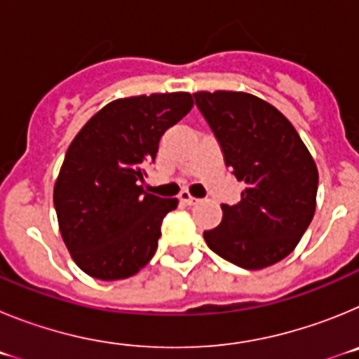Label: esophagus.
<instances>
[{
    "instance_id": "34e87169",
    "label": "esophagus",
    "mask_w": 359,
    "mask_h": 359,
    "mask_svg": "<svg viewBox=\"0 0 359 359\" xmlns=\"http://www.w3.org/2000/svg\"><path fill=\"white\" fill-rule=\"evenodd\" d=\"M180 201L185 203V205H196V203H198V198L190 196V192H187V190H182V192H180Z\"/></svg>"
}]
</instances>
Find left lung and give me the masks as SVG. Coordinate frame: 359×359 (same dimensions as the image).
<instances>
[{"instance_id": "1", "label": "left lung", "mask_w": 359, "mask_h": 359, "mask_svg": "<svg viewBox=\"0 0 359 359\" xmlns=\"http://www.w3.org/2000/svg\"><path fill=\"white\" fill-rule=\"evenodd\" d=\"M194 100L231 174L246 183L223 221L203 233L208 248L244 269H262L290 255L316 208L318 170L290 120L243 91H199Z\"/></svg>"}]
</instances>
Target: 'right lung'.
Masks as SVG:
<instances>
[{"label":"right lung","instance_id":"1","mask_svg":"<svg viewBox=\"0 0 359 359\" xmlns=\"http://www.w3.org/2000/svg\"><path fill=\"white\" fill-rule=\"evenodd\" d=\"M192 106L190 93L118 98L69 144L53 205L69 255L90 277H133L156 252L161 221L177 199L147 194L144 167L156 158L163 133Z\"/></svg>","mask_w":359,"mask_h":359}]
</instances>
